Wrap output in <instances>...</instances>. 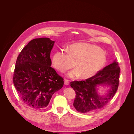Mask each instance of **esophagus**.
<instances>
[{
  "instance_id": "esophagus-1",
  "label": "esophagus",
  "mask_w": 134,
  "mask_h": 134,
  "mask_svg": "<svg viewBox=\"0 0 134 134\" xmlns=\"http://www.w3.org/2000/svg\"><path fill=\"white\" fill-rule=\"evenodd\" d=\"M65 84L66 85V86H68V85H69V81L68 80H65Z\"/></svg>"
}]
</instances>
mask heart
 I'll use <instances>...</instances> for the list:
<instances>
[{
	"label": "heart",
	"instance_id": "1",
	"mask_svg": "<svg viewBox=\"0 0 134 134\" xmlns=\"http://www.w3.org/2000/svg\"><path fill=\"white\" fill-rule=\"evenodd\" d=\"M106 55L104 50L94 45L87 43L71 44L68 52L57 51L52 58V65L61 72H64L75 66L77 68L69 71L68 76H79L88 79L94 75L105 65Z\"/></svg>",
	"mask_w": 134,
	"mask_h": 134
}]
</instances>
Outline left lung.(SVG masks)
I'll return each instance as SVG.
<instances>
[{
    "mask_svg": "<svg viewBox=\"0 0 134 134\" xmlns=\"http://www.w3.org/2000/svg\"><path fill=\"white\" fill-rule=\"evenodd\" d=\"M120 68L116 60L99 71L94 76L83 81L70 82V87L76 92L73 105L80 113L97 110L105 106L115 94L119 86ZM99 85H107L110 89L107 94L98 93Z\"/></svg>",
    "mask_w": 134,
    "mask_h": 134,
    "instance_id": "obj_1",
    "label": "left lung"
}]
</instances>
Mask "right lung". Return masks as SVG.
Returning <instances> with one entry per match:
<instances>
[{"label":"right lung","instance_id":"right-lung-1","mask_svg":"<svg viewBox=\"0 0 134 134\" xmlns=\"http://www.w3.org/2000/svg\"><path fill=\"white\" fill-rule=\"evenodd\" d=\"M54 43L49 38L34 39L18 57L13 83L21 99L29 108H46L54 93L64 86L63 78L51 67Z\"/></svg>","mask_w":134,"mask_h":134}]
</instances>
